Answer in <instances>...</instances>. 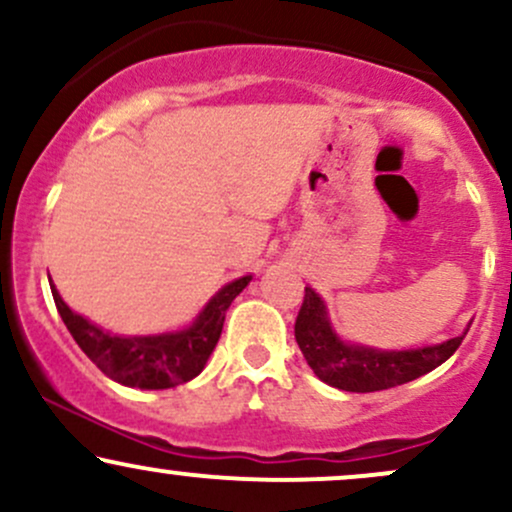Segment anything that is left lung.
Masks as SVG:
<instances>
[{
	"mask_svg": "<svg viewBox=\"0 0 512 512\" xmlns=\"http://www.w3.org/2000/svg\"><path fill=\"white\" fill-rule=\"evenodd\" d=\"M467 334V332H464ZM464 334L436 346L409 351H378L344 344L332 332L325 303L305 286L303 305L296 317V342L305 361L322 383L346 392H378L404 385L419 375L431 373L445 363L462 344Z\"/></svg>",
	"mask_w": 512,
	"mask_h": 512,
	"instance_id": "left-lung-1",
	"label": "left lung"
}]
</instances>
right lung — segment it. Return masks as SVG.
<instances>
[{
    "label": "right lung",
    "mask_w": 512,
    "mask_h": 512,
    "mask_svg": "<svg viewBox=\"0 0 512 512\" xmlns=\"http://www.w3.org/2000/svg\"><path fill=\"white\" fill-rule=\"evenodd\" d=\"M252 276H240L216 293L187 330L158 337H120L91 325L72 313L52 286L57 310L81 351L115 383L142 390H168L202 373L204 363L219 342L228 305L250 284Z\"/></svg>",
    "instance_id": "right-lung-1"
}]
</instances>
